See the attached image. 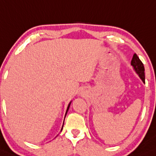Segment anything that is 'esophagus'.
Instances as JSON below:
<instances>
[{
	"mask_svg": "<svg viewBox=\"0 0 156 156\" xmlns=\"http://www.w3.org/2000/svg\"><path fill=\"white\" fill-rule=\"evenodd\" d=\"M79 94H80V96H81V97H83L84 96H85L86 94H85V92H84V91H80Z\"/></svg>",
	"mask_w": 156,
	"mask_h": 156,
	"instance_id": "esophagus-1",
	"label": "esophagus"
}]
</instances>
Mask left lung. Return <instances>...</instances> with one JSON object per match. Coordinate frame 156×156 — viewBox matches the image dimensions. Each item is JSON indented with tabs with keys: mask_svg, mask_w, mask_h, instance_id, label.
Instances as JSON below:
<instances>
[{
	"mask_svg": "<svg viewBox=\"0 0 156 156\" xmlns=\"http://www.w3.org/2000/svg\"><path fill=\"white\" fill-rule=\"evenodd\" d=\"M131 65L133 67V69L135 71V73L138 75L140 79L142 80V82L144 83V67L141 60L138 57V56L136 54H134L133 58L131 62Z\"/></svg>",
	"mask_w": 156,
	"mask_h": 156,
	"instance_id": "8db88e82",
	"label": "left lung"
}]
</instances>
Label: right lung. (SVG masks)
Instances as JSON below:
<instances>
[{"instance_id": "add662e5", "label": "right lung", "mask_w": 156, "mask_h": 156, "mask_svg": "<svg viewBox=\"0 0 156 156\" xmlns=\"http://www.w3.org/2000/svg\"><path fill=\"white\" fill-rule=\"evenodd\" d=\"M71 102H72V101H71V102H70V103H69L68 106H67V110H66V112H65V116H66V115H67V111H68L69 108H70V104H71ZM64 121H65V120H64ZM63 126H64V123H63L62 127V129H61V131H62V129H63Z\"/></svg>"}]
</instances>
